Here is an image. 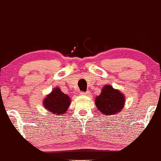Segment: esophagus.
Listing matches in <instances>:
<instances>
[{
    "label": "esophagus",
    "instance_id": "34e87169",
    "mask_svg": "<svg viewBox=\"0 0 161 161\" xmlns=\"http://www.w3.org/2000/svg\"><path fill=\"white\" fill-rule=\"evenodd\" d=\"M81 95H84V96H90V91H86V92H80Z\"/></svg>",
    "mask_w": 161,
    "mask_h": 161
}]
</instances>
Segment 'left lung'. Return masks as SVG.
Instances as JSON below:
<instances>
[{
    "instance_id": "obj_1",
    "label": "left lung",
    "mask_w": 161,
    "mask_h": 161,
    "mask_svg": "<svg viewBox=\"0 0 161 161\" xmlns=\"http://www.w3.org/2000/svg\"><path fill=\"white\" fill-rule=\"evenodd\" d=\"M125 97L119 91L114 90L110 85L102 89V93L96 98V104L98 110L105 115H114L123 108Z\"/></svg>"
}]
</instances>
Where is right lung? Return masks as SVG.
I'll list each match as a JSON object with an SVG mask.
<instances>
[{
    "label": "right lung",
    "instance_id": "obj_1",
    "mask_svg": "<svg viewBox=\"0 0 161 161\" xmlns=\"http://www.w3.org/2000/svg\"><path fill=\"white\" fill-rule=\"evenodd\" d=\"M70 98L61 92L59 88H55L51 94L47 96L43 104L51 114L60 115L65 114L70 105Z\"/></svg>",
    "mask_w": 161,
    "mask_h": 161
}]
</instances>
